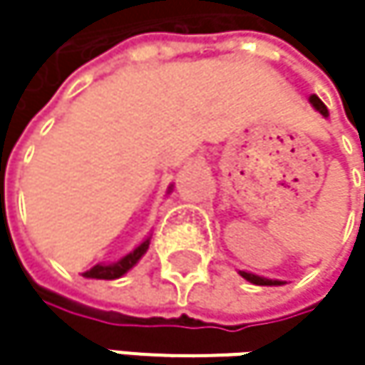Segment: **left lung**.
I'll use <instances>...</instances> for the list:
<instances>
[{
	"label": "left lung",
	"instance_id": "1",
	"mask_svg": "<svg viewBox=\"0 0 365 365\" xmlns=\"http://www.w3.org/2000/svg\"><path fill=\"white\" fill-rule=\"evenodd\" d=\"M311 103L324 118H328V108L324 106V101L317 95H311ZM239 272H241L243 279H247L254 285H283V281H277V279H266V277H259V274H254V272H245V270H239Z\"/></svg>",
	"mask_w": 365,
	"mask_h": 365
}]
</instances>
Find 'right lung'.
I'll return each mask as SVG.
<instances>
[{
	"label": "right lung",
	"mask_w": 365,
	"mask_h": 365,
	"mask_svg": "<svg viewBox=\"0 0 365 365\" xmlns=\"http://www.w3.org/2000/svg\"><path fill=\"white\" fill-rule=\"evenodd\" d=\"M171 190V187H169ZM148 247H150V239H145L141 245H137L130 254H126L124 257H120L118 262H111V264H97V266H93L91 270H86L84 272V277L86 279H120L122 274H126L139 259H141V255L148 252Z\"/></svg>",
	"instance_id": "obj_1"
}]
</instances>
